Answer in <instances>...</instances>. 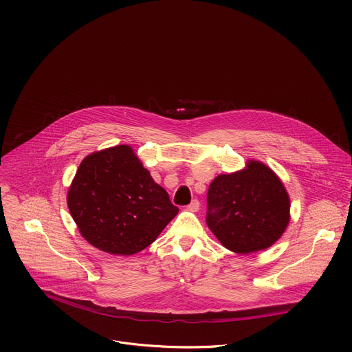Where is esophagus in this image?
Masks as SVG:
<instances>
[{
	"label": "esophagus",
	"mask_w": 352,
	"mask_h": 352,
	"mask_svg": "<svg viewBox=\"0 0 352 352\" xmlns=\"http://www.w3.org/2000/svg\"><path fill=\"white\" fill-rule=\"evenodd\" d=\"M186 209H188L189 212H197V210H199V202H197V200H196V199L192 200V202L186 206Z\"/></svg>",
	"instance_id": "obj_1"
}]
</instances>
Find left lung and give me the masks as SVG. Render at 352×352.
<instances>
[{
    "label": "left lung",
    "instance_id": "left-lung-1",
    "mask_svg": "<svg viewBox=\"0 0 352 352\" xmlns=\"http://www.w3.org/2000/svg\"><path fill=\"white\" fill-rule=\"evenodd\" d=\"M206 223L232 252H258L272 246L285 231L289 197L272 168L249 160L243 170L212 181Z\"/></svg>",
    "mask_w": 352,
    "mask_h": 352
}]
</instances>
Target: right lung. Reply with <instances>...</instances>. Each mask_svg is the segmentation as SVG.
<instances>
[{
    "label": "right lung",
    "mask_w": 352,
    "mask_h": 352,
    "mask_svg": "<svg viewBox=\"0 0 352 352\" xmlns=\"http://www.w3.org/2000/svg\"><path fill=\"white\" fill-rule=\"evenodd\" d=\"M82 236L111 255H133L155 242L178 208L128 144L86 156L68 189Z\"/></svg>",
    "instance_id": "obj_1"
}]
</instances>
